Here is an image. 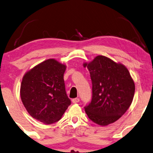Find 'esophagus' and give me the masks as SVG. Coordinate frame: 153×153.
<instances>
[{
    "mask_svg": "<svg viewBox=\"0 0 153 153\" xmlns=\"http://www.w3.org/2000/svg\"><path fill=\"white\" fill-rule=\"evenodd\" d=\"M79 102V98H75V99H72V103H76Z\"/></svg>",
    "mask_w": 153,
    "mask_h": 153,
    "instance_id": "1",
    "label": "esophagus"
}]
</instances>
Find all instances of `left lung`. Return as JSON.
I'll return each instance as SVG.
<instances>
[{
    "mask_svg": "<svg viewBox=\"0 0 153 153\" xmlns=\"http://www.w3.org/2000/svg\"><path fill=\"white\" fill-rule=\"evenodd\" d=\"M92 82L91 101L84 106L90 120L107 126L118 120L133 101L135 84L128 70L106 56L99 55L84 64Z\"/></svg>",
    "mask_w": 153,
    "mask_h": 153,
    "instance_id": "left-lung-1",
    "label": "left lung"
}]
</instances>
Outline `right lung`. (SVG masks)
Listing matches in <instances>:
<instances>
[{
  "instance_id": "right-lung-1",
  "label": "right lung",
  "mask_w": 153,
  "mask_h": 153,
  "mask_svg": "<svg viewBox=\"0 0 153 153\" xmlns=\"http://www.w3.org/2000/svg\"><path fill=\"white\" fill-rule=\"evenodd\" d=\"M66 66L54 59L45 60L24 75L20 97L29 114L45 124L58 121L71 100L66 93Z\"/></svg>"
}]
</instances>
